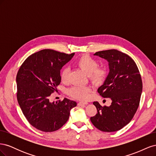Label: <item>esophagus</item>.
Returning <instances> with one entry per match:
<instances>
[{"instance_id":"obj_1","label":"esophagus","mask_w":156,"mask_h":156,"mask_svg":"<svg viewBox=\"0 0 156 156\" xmlns=\"http://www.w3.org/2000/svg\"><path fill=\"white\" fill-rule=\"evenodd\" d=\"M88 104V102H79L78 103V105H85Z\"/></svg>"}]
</instances>
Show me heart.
Segmentation results:
<instances>
[{"mask_svg": "<svg viewBox=\"0 0 156 156\" xmlns=\"http://www.w3.org/2000/svg\"><path fill=\"white\" fill-rule=\"evenodd\" d=\"M75 65L88 75L90 81L94 84H100L105 79L107 70L104 66H98L97 60L88 55H83L77 60ZM60 79L62 83H67L69 77V69L64 68L61 70ZM91 88L87 87L74 86L68 90L69 96L80 100H86L89 98Z\"/></svg>", "mask_w": 156, "mask_h": 156, "instance_id": "heart-1", "label": "heart"}]
</instances>
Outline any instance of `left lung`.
Instances as JSON below:
<instances>
[{"label":"left lung","mask_w":156,"mask_h":156,"mask_svg":"<svg viewBox=\"0 0 156 156\" xmlns=\"http://www.w3.org/2000/svg\"><path fill=\"white\" fill-rule=\"evenodd\" d=\"M94 55L108 62L109 73L98 92L111 98L112 103L109 107H102L94 101L97 114L90 120L100 131H119L129 123L139 107L143 90L139 70L129 56L116 49L98 51Z\"/></svg>","instance_id":"obj_1"}]
</instances>
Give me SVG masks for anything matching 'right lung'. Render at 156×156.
Instances as JSON below:
<instances>
[{"instance_id":"obj_1","label":"right lung","mask_w":156,"mask_h":156,"mask_svg":"<svg viewBox=\"0 0 156 156\" xmlns=\"http://www.w3.org/2000/svg\"><path fill=\"white\" fill-rule=\"evenodd\" d=\"M74 54L43 49L29 56L19 69L17 101L27 120L35 128L44 132L58 130L66 123L70 110L77 105L67 98L49 101L51 94L56 91L61 82V68Z\"/></svg>"}]
</instances>
